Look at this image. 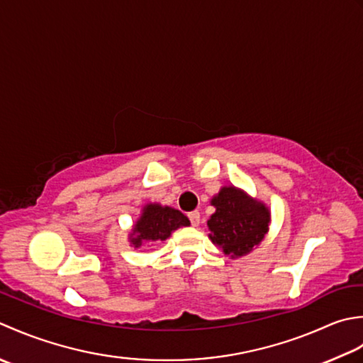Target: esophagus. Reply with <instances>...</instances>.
Instances as JSON below:
<instances>
[{"label":"esophagus","instance_id":"esophagus-1","mask_svg":"<svg viewBox=\"0 0 363 363\" xmlns=\"http://www.w3.org/2000/svg\"><path fill=\"white\" fill-rule=\"evenodd\" d=\"M188 216H189L192 227H197L199 224H201V213H199V211H191Z\"/></svg>","mask_w":363,"mask_h":363}]
</instances>
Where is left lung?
<instances>
[{
	"label": "left lung",
	"instance_id": "obj_1",
	"mask_svg": "<svg viewBox=\"0 0 363 363\" xmlns=\"http://www.w3.org/2000/svg\"><path fill=\"white\" fill-rule=\"evenodd\" d=\"M211 205L216 211L206 223L208 238L232 260L252 252L269 232V208L241 188L223 186Z\"/></svg>",
	"mask_w": 363,
	"mask_h": 363
}]
</instances>
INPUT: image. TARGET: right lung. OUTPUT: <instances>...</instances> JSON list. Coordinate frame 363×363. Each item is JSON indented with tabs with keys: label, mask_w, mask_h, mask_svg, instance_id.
Instances as JSON below:
<instances>
[{
	"label": "right lung",
	"mask_w": 363,
	"mask_h": 363,
	"mask_svg": "<svg viewBox=\"0 0 363 363\" xmlns=\"http://www.w3.org/2000/svg\"><path fill=\"white\" fill-rule=\"evenodd\" d=\"M191 225L189 219L172 206L161 205L157 202L145 203L140 216L133 224L128 233L130 246L135 249L144 246L145 242L164 241L180 227Z\"/></svg>",
	"instance_id": "right-lung-1"
}]
</instances>
